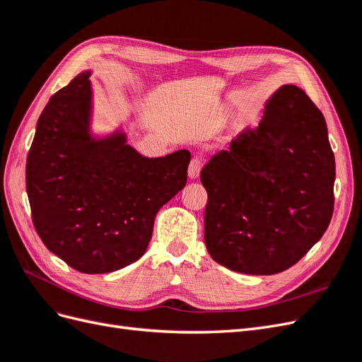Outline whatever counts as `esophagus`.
<instances>
[{
  "instance_id": "34e87169",
  "label": "esophagus",
  "mask_w": 362,
  "mask_h": 362,
  "mask_svg": "<svg viewBox=\"0 0 362 362\" xmlns=\"http://www.w3.org/2000/svg\"><path fill=\"white\" fill-rule=\"evenodd\" d=\"M202 169V160L199 157L192 158L190 164H189V178L190 180H196L199 177V172Z\"/></svg>"
}]
</instances>
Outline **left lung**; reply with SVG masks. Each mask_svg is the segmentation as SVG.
Instances as JSON below:
<instances>
[{
  "label": "left lung",
  "instance_id": "left-lung-1",
  "mask_svg": "<svg viewBox=\"0 0 362 362\" xmlns=\"http://www.w3.org/2000/svg\"><path fill=\"white\" fill-rule=\"evenodd\" d=\"M335 158L325 117L298 86H282L201 170L205 245L223 267L275 275L325 234L334 211Z\"/></svg>",
  "mask_w": 362,
  "mask_h": 362
}]
</instances>
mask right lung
Returning a JSON list of instances; mask_svg holds the SVG:
<instances>
[{
  "mask_svg": "<svg viewBox=\"0 0 362 362\" xmlns=\"http://www.w3.org/2000/svg\"><path fill=\"white\" fill-rule=\"evenodd\" d=\"M89 76L76 75L43 108L25 184L43 245L72 269L95 275L145 254L158 210L187 182L190 152L148 158L120 131L95 139Z\"/></svg>",
  "mask_w": 362,
  "mask_h": 362,
  "instance_id": "1",
  "label": "right lung"
}]
</instances>
